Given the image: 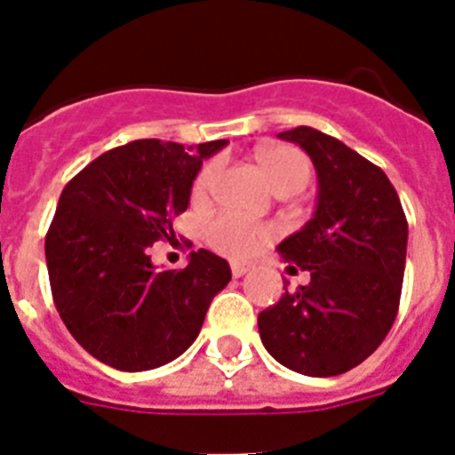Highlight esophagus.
Instances as JSON below:
<instances>
[{
    "label": "esophagus",
    "instance_id": "34e87169",
    "mask_svg": "<svg viewBox=\"0 0 455 455\" xmlns=\"http://www.w3.org/2000/svg\"><path fill=\"white\" fill-rule=\"evenodd\" d=\"M252 268H255V264L252 262H232V275L235 277L246 275V273H251Z\"/></svg>",
    "mask_w": 455,
    "mask_h": 455
}]
</instances>
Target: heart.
Here are the masks:
<instances>
[{"label":"heart","instance_id":"heart-1","mask_svg":"<svg viewBox=\"0 0 455 455\" xmlns=\"http://www.w3.org/2000/svg\"><path fill=\"white\" fill-rule=\"evenodd\" d=\"M257 162H259V168H262L264 178L271 184L273 191L291 188V191L299 193L307 184L309 172H312L307 156L300 150H296V148L289 146L264 148V150L257 152ZM216 175H219V164H207L198 172V178H196L193 193L196 196H204L212 188V184H214ZM271 235L273 230L267 228V225L251 223V220L241 219L236 214H220L207 225L209 243L216 251L232 257H241L257 251L264 241L271 239Z\"/></svg>","mask_w":455,"mask_h":455}]
</instances>
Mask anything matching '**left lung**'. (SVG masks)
<instances>
[{
  "label": "left lung",
  "mask_w": 455,
  "mask_h": 455,
  "mask_svg": "<svg viewBox=\"0 0 455 455\" xmlns=\"http://www.w3.org/2000/svg\"><path fill=\"white\" fill-rule=\"evenodd\" d=\"M277 139L307 152L316 171L315 214L277 246L287 271L309 283L257 316L262 344L303 376H339L364 363L399 309L408 223L383 171L312 127ZM289 284V283H287Z\"/></svg>",
  "instance_id": "left-lung-1"
}]
</instances>
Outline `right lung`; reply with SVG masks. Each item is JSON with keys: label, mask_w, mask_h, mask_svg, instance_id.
<instances>
[{"label": "right lung", "mask_w": 455, "mask_h": 455, "mask_svg": "<svg viewBox=\"0 0 455 455\" xmlns=\"http://www.w3.org/2000/svg\"><path fill=\"white\" fill-rule=\"evenodd\" d=\"M225 146L132 140L63 188L45 239L52 296L70 335L100 363L120 371L172 363L232 280L230 264L203 248L182 271L156 268L148 255L155 241L171 239L203 162Z\"/></svg>", "instance_id": "add662e5"}]
</instances>
